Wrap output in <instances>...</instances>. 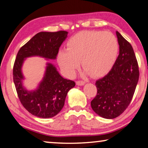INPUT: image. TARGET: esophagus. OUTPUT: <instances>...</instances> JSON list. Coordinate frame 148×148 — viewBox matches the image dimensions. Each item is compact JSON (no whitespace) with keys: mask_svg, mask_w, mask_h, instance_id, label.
<instances>
[{"mask_svg":"<svg viewBox=\"0 0 148 148\" xmlns=\"http://www.w3.org/2000/svg\"><path fill=\"white\" fill-rule=\"evenodd\" d=\"M85 84V82L83 81H76V85L78 86H83Z\"/></svg>","mask_w":148,"mask_h":148,"instance_id":"1","label":"esophagus"}]
</instances>
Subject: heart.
<instances>
[{
    "mask_svg": "<svg viewBox=\"0 0 148 148\" xmlns=\"http://www.w3.org/2000/svg\"><path fill=\"white\" fill-rule=\"evenodd\" d=\"M116 37L111 32H82L75 35L67 43V50L59 51L58 62L64 73L74 76L80 64L86 73L100 77L110 71L119 53Z\"/></svg>",
    "mask_w": 148,
    "mask_h": 148,
    "instance_id": "obj_1",
    "label": "heart"
}]
</instances>
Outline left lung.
<instances>
[{
    "label": "left lung",
    "mask_w": 148,
    "mask_h": 148,
    "mask_svg": "<svg viewBox=\"0 0 148 148\" xmlns=\"http://www.w3.org/2000/svg\"><path fill=\"white\" fill-rule=\"evenodd\" d=\"M119 55L109 73L96 81L97 93L91 101L96 114L112 119L125 111L132 100L139 79V68L130 43L116 32Z\"/></svg>",
    "instance_id": "1"
}]
</instances>
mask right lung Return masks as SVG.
I'll list each match as a JSON object with an SVG mask.
<instances>
[{"label": "right lung", "mask_w": 148, "mask_h": 148, "mask_svg": "<svg viewBox=\"0 0 148 148\" xmlns=\"http://www.w3.org/2000/svg\"><path fill=\"white\" fill-rule=\"evenodd\" d=\"M68 32H39L18 51L13 67V79L21 103L33 115L48 119L57 115L64 105L69 91L75 82L60 76L55 66L47 63L43 79L36 90L28 91L22 85L24 79L22 67L27 57L39 56L45 59H55Z\"/></svg>", "instance_id": "right-lung-1"}]
</instances>
